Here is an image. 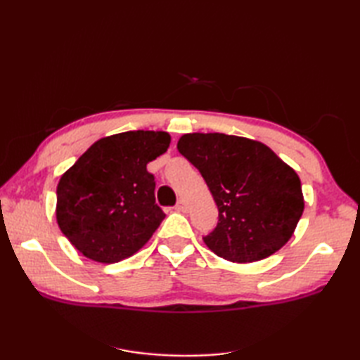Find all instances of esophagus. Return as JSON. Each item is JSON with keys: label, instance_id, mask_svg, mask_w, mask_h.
Wrapping results in <instances>:
<instances>
[{"label": "esophagus", "instance_id": "esophagus-1", "mask_svg": "<svg viewBox=\"0 0 360 360\" xmlns=\"http://www.w3.org/2000/svg\"><path fill=\"white\" fill-rule=\"evenodd\" d=\"M174 209L178 210V212H187V204H186V201H184V200H179L178 204H176Z\"/></svg>", "mask_w": 360, "mask_h": 360}]
</instances>
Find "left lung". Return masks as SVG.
I'll return each instance as SVG.
<instances>
[{"label":"left lung","mask_w":360,"mask_h":360,"mask_svg":"<svg viewBox=\"0 0 360 360\" xmlns=\"http://www.w3.org/2000/svg\"><path fill=\"white\" fill-rule=\"evenodd\" d=\"M176 147L200 170L218 205V226L204 238L212 252L232 263H254L290 240L304 209L302 182L267 145L188 133Z\"/></svg>","instance_id":"left-lung-1"}]
</instances>
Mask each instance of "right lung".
Here are the masks:
<instances>
[{
    "label": "right lung",
    "mask_w": 360,
    "mask_h": 360,
    "mask_svg": "<svg viewBox=\"0 0 360 360\" xmlns=\"http://www.w3.org/2000/svg\"><path fill=\"white\" fill-rule=\"evenodd\" d=\"M165 131H125L94 142L57 186L60 231L82 255L112 264L134 255L165 218L147 164L164 155Z\"/></svg>",
    "instance_id": "add662e5"
}]
</instances>
